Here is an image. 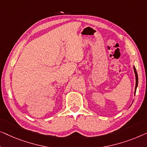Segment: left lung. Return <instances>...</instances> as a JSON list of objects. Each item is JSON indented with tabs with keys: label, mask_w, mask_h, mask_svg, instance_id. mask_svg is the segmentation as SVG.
Returning <instances> with one entry per match:
<instances>
[{
	"label": "left lung",
	"mask_w": 147,
	"mask_h": 147,
	"mask_svg": "<svg viewBox=\"0 0 147 147\" xmlns=\"http://www.w3.org/2000/svg\"><path fill=\"white\" fill-rule=\"evenodd\" d=\"M133 69H134V72H135V78H136V85H135V94L136 88H137V86H138V74H137V72L136 71L135 66L133 67Z\"/></svg>",
	"instance_id": "left-lung-1"
}]
</instances>
